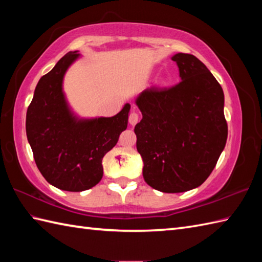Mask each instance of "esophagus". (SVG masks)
<instances>
[{
    "mask_svg": "<svg viewBox=\"0 0 262 262\" xmlns=\"http://www.w3.org/2000/svg\"><path fill=\"white\" fill-rule=\"evenodd\" d=\"M138 119H140V116H138V114L135 113V111H133V113L129 115V124L132 126H135L138 122Z\"/></svg>",
    "mask_w": 262,
    "mask_h": 262,
    "instance_id": "1",
    "label": "esophagus"
}]
</instances>
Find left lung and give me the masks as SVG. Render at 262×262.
I'll return each instance as SVG.
<instances>
[{"mask_svg":"<svg viewBox=\"0 0 262 262\" xmlns=\"http://www.w3.org/2000/svg\"><path fill=\"white\" fill-rule=\"evenodd\" d=\"M181 81L151 86L136 99L143 118L135 126L143 177L162 192L199 187L219 161L227 140L224 93L205 64L190 54H176Z\"/></svg>","mask_w":262,"mask_h":262,"instance_id":"left-lung-1","label":"left lung"}]
</instances>
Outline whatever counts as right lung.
<instances>
[{"label":"right lung","instance_id":"right-lung-1","mask_svg":"<svg viewBox=\"0 0 262 262\" xmlns=\"http://www.w3.org/2000/svg\"><path fill=\"white\" fill-rule=\"evenodd\" d=\"M80 56L70 52L41 76L27 110L26 132L37 168L45 179L66 191L94 187L103 174L102 159L127 128L130 104L109 118L77 119L62 91L69 66Z\"/></svg>","mask_w":262,"mask_h":262}]
</instances>
